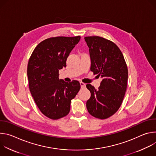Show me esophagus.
I'll return each instance as SVG.
<instances>
[{
	"instance_id": "esophagus-1",
	"label": "esophagus",
	"mask_w": 156,
	"mask_h": 156,
	"mask_svg": "<svg viewBox=\"0 0 156 156\" xmlns=\"http://www.w3.org/2000/svg\"><path fill=\"white\" fill-rule=\"evenodd\" d=\"M80 85H81V87H83L85 86V83H83V82H80Z\"/></svg>"
}]
</instances>
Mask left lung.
Wrapping results in <instances>:
<instances>
[{
    "label": "left lung",
    "instance_id": "8db88e82",
    "mask_svg": "<svg viewBox=\"0 0 156 156\" xmlns=\"http://www.w3.org/2000/svg\"><path fill=\"white\" fill-rule=\"evenodd\" d=\"M91 58V70L102 80L99 90L90 84L86 87L91 98L86 102L92 116L105 119L120 108L126 90L128 69L124 57L113 42L99 36L84 37Z\"/></svg>",
    "mask_w": 156,
    "mask_h": 156
}]
</instances>
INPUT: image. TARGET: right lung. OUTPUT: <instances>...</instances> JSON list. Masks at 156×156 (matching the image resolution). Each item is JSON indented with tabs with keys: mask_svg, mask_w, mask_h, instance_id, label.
<instances>
[{
	"mask_svg": "<svg viewBox=\"0 0 156 156\" xmlns=\"http://www.w3.org/2000/svg\"><path fill=\"white\" fill-rule=\"evenodd\" d=\"M81 37H55L41 42L28 64L27 75L31 94L41 112L57 120L68 115L71 100L80 89L78 81L59 80L58 71L66 67L70 53Z\"/></svg>",
	"mask_w": 156,
	"mask_h": 156,
	"instance_id": "add662e5",
	"label": "right lung"
}]
</instances>
